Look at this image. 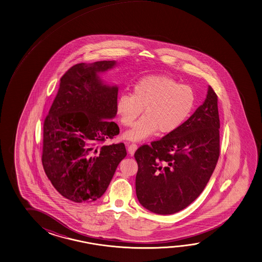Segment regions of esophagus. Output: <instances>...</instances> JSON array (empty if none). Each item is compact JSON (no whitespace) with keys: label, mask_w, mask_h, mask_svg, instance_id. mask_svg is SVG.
Wrapping results in <instances>:
<instances>
[{"label":"esophagus","mask_w":262,"mask_h":262,"mask_svg":"<svg viewBox=\"0 0 262 262\" xmlns=\"http://www.w3.org/2000/svg\"><path fill=\"white\" fill-rule=\"evenodd\" d=\"M126 146H127L129 154H130V155H134V153H135V151H136L137 148H138V145L135 144V143L130 144V143L127 142L126 143Z\"/></svg>","instance_id":"obj_1"}]
</instances>
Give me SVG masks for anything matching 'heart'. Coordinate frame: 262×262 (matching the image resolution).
<instances>
[{
    "instance_id": "b5f03b06",
    "label": "heart",
    "mask_w": 262,
    "mask_h": 262,
    "mask_svg": "<svg viewBox=\"0 0 262 262\" xmlns=\"http://www.w3.org/2000/svg\"><path fill=\"white\" fill-rule=\"evenodd\" d=\"M195 103L190 86L179 84L168 76H149L138 81L131 95L123 93L116 102V112L121 124L133 125L141 114V119L124 137L139 141L159 131L170 134L176 131L189 115Z\"/></svg>"
}]
</instances>
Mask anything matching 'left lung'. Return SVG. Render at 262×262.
<instances>
[{"instance_id":"obj_1","label":"left lung","mask_w":262,"mask_h":262,"mask_svg":"<svg viewBox=\"0 0 262 262\" xmlns=\"http://www.w3.org/2000/svg\"><path fill=\"white\" fill-rule=\"evenodd\" d=\"M218 96L204 103L176 131L135 152L136 192L140 204L157 214L185 209L204 190L220 156Z\"/></svg>"}]
</instances>
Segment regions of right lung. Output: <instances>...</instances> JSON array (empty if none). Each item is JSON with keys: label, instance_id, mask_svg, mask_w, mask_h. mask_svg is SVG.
I'll list each match as a JSON object with an SVG mask.
<instances>
[{"label": "right lung", "instance_id": "add662e5", "mask_svg": "<svg viewBox=\"0 0 262 262\" xmlns=\"http://www.w3.org/2000/svg\"><path fill=\"white\" fill-rule=\"evenodd\" d=\"M100 61L70 67L60 79L55 99L43 124V169L54 188L74 202L100 199L119 162L124 143L108 145L119 134L117 86L101 83L98 73L114 67Z\"/></svg>", "mask_w": 262, "mask_h": 262}]
</instances>
